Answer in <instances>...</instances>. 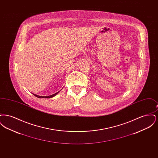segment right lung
I'll list each match as a JSON object with an SVG mask.
<instances>
[{
  "label": "right lung",
  "instance_id": "obj_1",
  "mask_svg": "<svg viewBox=\"0 0 158 158\" xmlns=\"http://www.w3.org/2000/svg\"><path fill=\"white\" fill-rule=\"evenodd\" d=\"M60 91H59V92H56V93H55V94H54L53 95H49V96H39V95H35V94H33V95H34V96H35L36 97H37V98H53L54 97V96H56L59 92Z\"/></svg>",
  "mask_w": 158,
  "mask_h": 158
}]
</instances>
